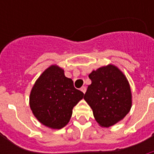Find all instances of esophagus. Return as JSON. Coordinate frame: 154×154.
Returning a JSON list of instances; mask_svg holds the SVG:
<instances>
[{
  "label": "esophagus",
  "instance_id": "obj_1",
  "mask_svg": "<svg viewBox=\"0 0 154 154\" xmlns=\"http://www.w3.org/2000/svg\"><path fill=\"white\" fill-rule=\"evenodd\" d=\"M81 91L82 92V93H85L86 92V87H85V86H82V88H81Z\"/></svg>",
  "mask_w": 154,
  "mask_h": 154
}]
</instances>
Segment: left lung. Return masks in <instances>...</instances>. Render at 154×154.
<instances>
[{
    "instance_id": "left-lung-1",
    "label": "left lung",
    "mask_w": 154,
    "mask_h": 154,
    "mask_svg": "<svg viewBox=\"0 0 154 154\" xmlns=\"http://www.w3.org/2000/svg\"><path fill=\"white\" fill-rule=\"evenodd\" d=\"M91 80L84 99L101 127L112 126L124 118L132 106L128 80L113 65L103 66L89 75Z\"/></svg>"
}]
</instances>
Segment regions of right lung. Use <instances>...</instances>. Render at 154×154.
I'll return each instance as SVG.
<instances>
[{
	"mask_svg": "<svg viewBox=\"0 0 154 154\" xmlns=\"http://www.w3.org/2000/svg\"><path fill=\"white\" fill-rule=\"evenodd\" d=\"M83 97L84 94L74 88L72 80L65 77L61 68L51 65L35 82L29 105L42 124L60 129L69 123L72 109Z\"/></svg>",
	"mask_w": 154,
	"mask_h": 154,
	"instance_id": "obj_1",
	"label": "right lung"
}]
</instances>
